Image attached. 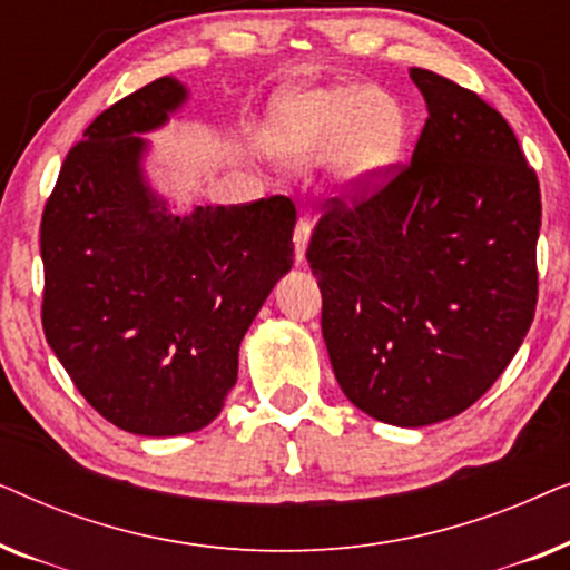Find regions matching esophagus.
<instances>
[{"label": "esophagus", "instance_id": "esophagus-1", "mask_svg": "<svg viewBox=\"0 0 570 570\" xmlns=\"http://www.w3.org/2000/svg\"><path fill=\"white\" fill-rule=\"evenodd\" d=\"M308 236H311V223H308V217H298V223H295V230H293L295 262H298V264H303V256H306Z\"/></svg>", "mask_w": 570, "mask_h": 570}]
</instances>
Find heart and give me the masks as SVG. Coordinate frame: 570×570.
Returning <instances> with one entry per match:
<instances>
[{
	"label": "heart",
	"instance_id": "obj_1",
	"mask_svg": "<svg viewBox=\"0 0 570 570\" xmlns=\"http://www.w3.org/2000/svg\"><path fill=\"white\" fill-rule=\"evenodd\" d=\"M400 106L379 90L314 88L277 98L267 145L277 158L311 163L340 155L350 174H381L402 150Z\"/></svg>",
	"mask_w": 570,
	"mask_h": 570
}]
</instances>
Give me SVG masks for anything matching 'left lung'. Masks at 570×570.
<instances>
[{
  "instance_id": "left-lung-1",
  "label": "left lung",
  "mask_w": 570,
  "mask_h": 570,
  "mask_svg": "<svg viewBox=\"0 0 570 570\" xmlns=\"http://www.w3.org/2000/svg\"><path fill=\"white\" fill-rule=\"evenodd\" d=\"M410 77L428 104L412 160L326 199L306 259L342 392L420 428L478 402L524 342L542 199L493 106L431 69Z\"/></svg>"
}]
</instances>
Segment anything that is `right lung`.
<instances>
[{"mask_svg": "<svg viewBox=\"0 0 570 570\" xmlns=\"http://www.w3.org/2000/svg\"><path fill=\"white\" fill-rule=\"evenodd\" d=\"M184 96L160 77L98 114L41 215L46 340L90 407L137 435L220 415L240 340L293 264L291 197L181 217L147 191L135 135Z\"/></svg>", "mask_w": 570, "mask_h": 570, "instance_id": "obj_1", "label": "right lung"}]
</instances>
